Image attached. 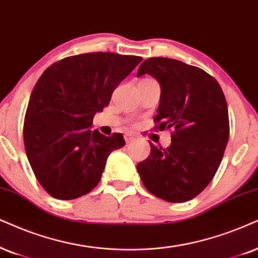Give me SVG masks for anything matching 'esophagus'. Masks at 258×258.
I'll list each match as a JSON object with an SVG mask.
<instances>
[{
    "label": "esophagus",
    "instance_id": "esophagus-1",
    "mask_svg": "<svg viewBox=\"0 0 258 258\" xmlns=\"http://www.w3.org/2000/svg\"><path fill=\"white\" fill-rule=\"evenodd\" d=\"M135 139L136 138L132 135H128V133H127V135H125V142L127 143V144H128V143H132Z\"/></svg>",
    "mask_w": 258,
    "mask_h": 258
}]
</instances>
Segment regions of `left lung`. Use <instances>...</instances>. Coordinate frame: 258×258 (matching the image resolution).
I'll return each instance as SVG.
<instances>
[{"label": "left lung", "instance_id": "8db88e82", "mask_svg": "<svg viewBox=\"0 0 258 258\" xmlns=\"http://www.w3.org/2000/svg\"><path fill=\"white\" fill-rule=\"evenodd\" d=\"M151 75L161 84L155 130L170 128L171 144L150 143L151 152L138 163L143 184L168 202L198 197L213 180L230 136L229 110L221 87L200 68L171 58L144 60L137 76Z\"/></svg>", "mask_w": 258, "mask_h": 258}]
</instances>
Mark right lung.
<instances>
[{"label": "right lung", "instance_id": "add662e5", "mask_svg": "<svg viewBox=\"0 0 258 258\" xmlns=\"http://www.w3.org/2000/svg\"><path fill=\"white\" fill-rule=\"evenodd\" d=\"M142 60L91 52L58 60L42 73L26 109L24 143L35 177L51 197L73 200L89 193L109 153L125 145L121 133L106 137L91 131V123Z\"/></svg>", "mask_w": 258, "mask_h": 258}]
</instances>
